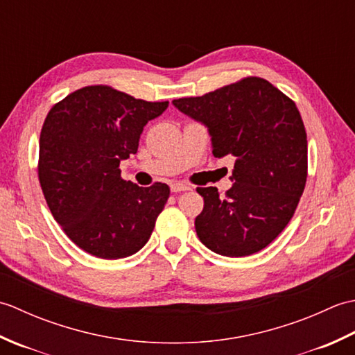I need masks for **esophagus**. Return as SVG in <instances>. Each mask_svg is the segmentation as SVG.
<instances>
[{
  "instance_id": "34e87169",
  "label": "esophagus",
  "mask_w": 355,
  "mask_h": 355,
  "mask_svg": "<svg viewBox=\"0 0 355 355\" xmlns=\"http://www.w3.org/2000/svg\"><path fill=\"white\" fill-rule=\"evenodd\" d=\"M192 186L187 184V183H180V182H175L171 184V191L172 192H183V191H191Z\"/></svg>"
}]
</instances>
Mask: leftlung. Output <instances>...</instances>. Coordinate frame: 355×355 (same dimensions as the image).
<instances>
[{
  "label": "left lung",
  "mask_w": 355,
  "mask_h": 355,
  "mask_svg": "<svg viewBox=\"0 0 355 355\" xmlns=\"http://www.w3.org/2000/svg\"><path fill=\"white\" fill-rule=\"evenodd\" d=\"M172 103L209 128L215 157L236 158L224 198L216 187H197L205 200L195 218L200 241L230 258L266 248L290 223L306 183V132L296 103L256 76Z\"/></svg>",
  "instance_id": "left-lung-1"
}]
</instances>
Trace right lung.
Returning <instances> with one entry per match:
<instances>
[{
	"instance_id": "obj_1",
	"label": "right lung",
	"mask_w": 355,
	"mask_h": 355,
	"mask_svg": "<svg viewBox=\"0 0 355 355\" xmlns=\"http://www.w3.org/2000/svg\"><path fill=\"white\" fill-rule=\"evenodd\" d=\"M168 105L89 85L49 111L37 177L53 218L84 252L120 259L137 253L150 238L169 186L139 187L122 178L119 164L137 153L143 126Z\"/></svg>"
}]
</instances>
